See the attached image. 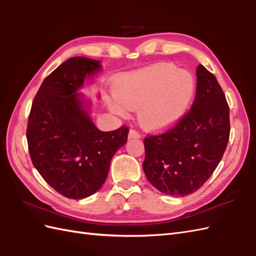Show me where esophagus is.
I'll return each mask as SVG.
<instances>
[{
  "label": "esophagus",
  "instance_id": "esophagus-1",
  "mask_svg": "<svg viewBox=\"0 0 256 256\" xmlns=\"http://www.w3.org/2000/svg\"><path fill=\"white\" fill-rule=\"evenodd\" d=\"M142 136H140V134H138V132H136L135 130H130V132H128V140H133V138H140Z\"/></svg>",
  "mask_w": 256,
  "mask_h": 256
}]
</instances>
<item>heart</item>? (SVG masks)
<instances>
[{"instance_id": "obj_1", "label": "heart", "mask_w": 256, "mask_h": 256, "mask_svg": "<svg viewBox=\"0 0 256 256\" xmlns=\"http://www.w3.org/2000/svg\"><path fill=\"white\" fill-rule=\"evenodd\" d=\"M195 92L193 75L169 63H156L118 77L110 108L118 114L138 109V121L160 130L183 116Z\"/></svg>"}]
</instances>
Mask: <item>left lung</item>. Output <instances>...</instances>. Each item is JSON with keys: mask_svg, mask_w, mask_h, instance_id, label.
Segmentation results:
<instances>
[{"mask_svg": "<svg viewBox=\"0 0 256 256\" xmlns=\"http://www.w3.org/2000/svg\"><path fill=\"white\" fill-rule=\"evenodd\" d=\"M192 108L174 128L144 140L145 176L160 192L188 195L210 179L230 134L229 106L216 77L200 64Z\"/></svg>", "mask_w": 256, "mask_h": 256, "instance_id": "obj_1", "label": "left lung"}]
</instances>
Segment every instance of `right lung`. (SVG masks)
Wrapping results in <instances>:
<instances>
[{
	"mask_svg": "<svg viewBox=\"0 0 256 256\" xmlns=\"http://www.w3.org/2000/svg\"><path fill=\"white\" fill-rule=\"evenodd\" d=\"M101 68L92 58H68L41 84L28 118L27 142L34 168L68 198L96 193L112 157L128 140L126 126L102 132L94 126L92 101L78 92Z\"/></svg>",
	"mask_w": 256,
	"mask_h": 256,
	"instance_id": "obj_1",
	"label": "right lung"
}]
</instances>
